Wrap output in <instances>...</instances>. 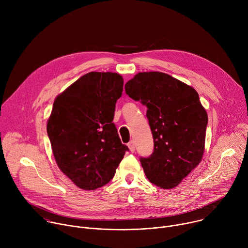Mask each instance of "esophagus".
<instances>
[{
	"instance_id": "34e87169",
	"label": "esophagus",
	"mask_w": 248,
	"mask_h": 248,
	"mask_svg": "<svg viewBox=\"0 0 248 248\" xmlns=\"http://www.w3.org/2000/svg\"><path fill=\"white\" fill-rule=\"evenodd\" d=\"M127 146H128V148H129V150H130V152H134L135 151V144H134V141H130V142L127 144Z\"/></svg>"
}]
</instances>
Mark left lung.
<instances>
[{"instance_id": "1", "label": "left lung", "mask_w": 248, "mask_h": 248, "mask_svg": "<svg viewBox=\"0 0 248 248\" xmlns=\"http://www.w3.org/2000/svg\"><path fill=\"white\" fill-rule=\"evenodd\" d=\"M125 93L146 106L154 140L153 153L140 157L153 185L172 188L200 163L208 116L192 87L159 72L139 73L124 85Z\"/></svg>"}]
</instances>
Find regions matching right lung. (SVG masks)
Listing matches in <instances>:
<instances>
[{
	"label": "right lung",
	"instance_id": "add662e5",
	"mask_svg": "<svg viewBox=\"0 0 248 248\" xmlns=\"http://www.w3.org/2000/svg\"><path fill=\"white\" fill-rule=\"evenodd\" d=\"M124 87L115 73H88L53 105L47 133L60 170L84 190L107 185L128 148L113 123Z\"/></svg>",
	"mask_w": 248,
	"mask_h": 248
}]
</instances>
